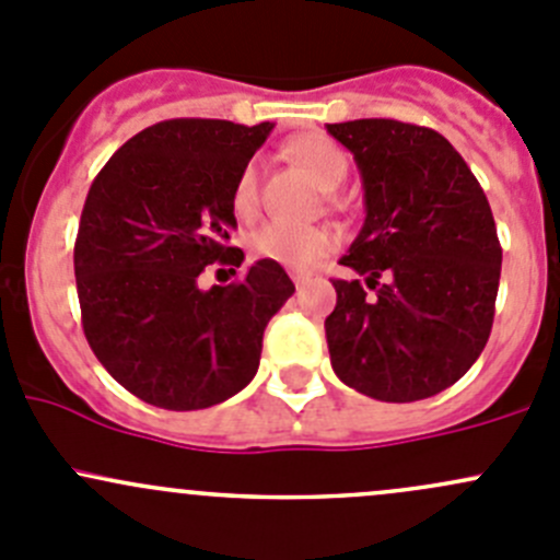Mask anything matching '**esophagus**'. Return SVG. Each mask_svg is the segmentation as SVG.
<instances>
[{
	"label": "esophagus",
	"mask_w": 560,
	"mask_h": 560,
	"mask_svg": "<svg viewBox=\"0 0 560 560\" xmlns=\"http://www.w3.org/2000/svg\"><path fill=\"white\" fill-rule=\"evenodd\" d=\"M292 281H295V287H298V290H301V287H306V284H308V276H303V273H292Z\"/></svg>",
	"instance_id": "1"
}]
</instances>
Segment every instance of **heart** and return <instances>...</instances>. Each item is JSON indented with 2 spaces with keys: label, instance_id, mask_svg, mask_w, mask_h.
<instances>
[{
  "label": "heart",
  "instance_id": "1",
  "mask_svg": "<svg viewBox=\"0 0 560 560\" xmlns=\"http://www.w3.org/2000/svg\"><path fill=\"white\" fill-rule=\"evenodd\" d=\"M284 154L298 171L312 178L322 191H336L347 180L349 160L338 143L325 135H298L284 145ZM233 208L241 219H252L257 211V165H246L235 178ZM336 248L330 230H290L281 224H265L248 235V252L254 259L276 262L287 270H312L319 259Z\"/></svg>",
  "mask_w": 560,
  "mask_h": 560
}]
</instances>
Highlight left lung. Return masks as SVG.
I'll return each mask as SVG.
<instances>
[{
    "instance_id": "left-lung-1",
    "label": "left lung",
    "mask_w": 560,
    "mask_h": 560,
    "mask_svg": "<svg viewBox=\"0 0 560 560\" xmlns=\"http://www.w3.org/2000/svg\"><path fill=\"white\" fill-rule=\"evenodd\" d=\"M363 178L365 222L325 319L343 385L411 404L455 385L493 327L501 244L482 186L447 138L395 118L327 124Z\"/></svg>"
}]
</instances>
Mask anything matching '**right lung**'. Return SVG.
Instances as JSON below:
<instances>
[{"label": "right lung", "mask_w": 560, "mask_h": 560, "mask_svg": "<svg viewBox=\"0 0 560 560\" xmlns=\"http://www.w3.org/2000/svg\"><path fill=\"white\" fill-rule=\"evenodd\" d=\"M273 124L171 118L129 138L94 178L75 241L83 332L140 400L195 411L259 369L262 332L295 284L257 259L238 284L200 290L206 265L241 268L233 186Z\"/></svg>", "instance_id": "1"}]
</instances>
